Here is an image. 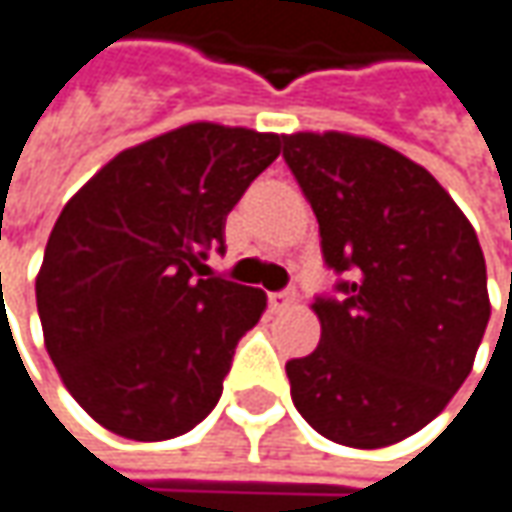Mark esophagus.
<instances>
[{
	"instance_id": "34e87169",
	"label": "esophagus",
	"mask_w": 512,
	"mask_h": 512,
	"mask_svg": "<svg viewBox=\"0 0 512 512\" xmlns=\"http://www.w3.org/2000/svg\"><path fill=\"white\" fill-rule=\"evenodd\" d=\"M294 291H279V294H270V311H285V308H291L294 305Z\"/></svg>"
}]
</instances>
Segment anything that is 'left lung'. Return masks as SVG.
Instances as JSON below:
<instances>
[{
    "label": "left lung",
    "mask_w": 512,
    "mask_h": 512,
    "mask_svg": "<svg viewBox=\"0 0 512 512\" xmlns=\"http://www.w3.org/2000/svg\"><path fill=\"white\" fill-rule=\"evenodd\" d=\"M320 221V345L288 360L299 415L334 444L380 449L435 421L473 371L490 320L487 265L449 192L397 149L345 132L282 135Z\"/></svg>",
    "instance_id": "1"
}]
</instances>
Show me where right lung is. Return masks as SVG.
<instances>
[{"instance_id":"obj_1","label":"right lung","mask_w":512,"mask_h":512,"mask_svg":"<svg viewBox=\"0 0 512 512\" xmlns=\"http://www.w3.org/2000/svg\"><path fill=\"white\" fill-rule=\"evenodd\" d=\"M279 149L273 132L187 123L123 149L63 207L37 273L42 337L109 432L169 441L213 412L268 296L204 262Z\"/></svg>"}]
</instances>
